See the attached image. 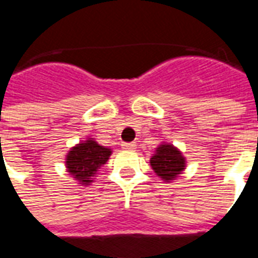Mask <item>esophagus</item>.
Instances as JSON below:
<instances>
[{
    "instance_id": "obj_1",
    "label": "esophagus",
    "mask_w": 258,
    "mask_h": 258,
    "mask_svg": "<svg viewBox=\"0 0 258 258\" xmlns=\"http://www.w3.org/2000/svg\"><path fill=\"white\" fill-rule=\"evenodd\" d=\"M123 148L127 149V151H134V149H137V144H134V142H125V144H123Z\"/></svg>"
}]
</instances>
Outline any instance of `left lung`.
Segmentation results:
<instances>
[{"mask_svg": "<svg viewBox=\"0 0 258 258\" xmlns=\"http://www.w3.org/2000/svg\"><path fill=\"white\" fill-rule=\"evenodd\" d=\"M151 166L163 181L171 182L185 170V157L175 146L163 142L151 157Z\"/></svg>", "mask_w": 258, "mask_h": 258, "instance_id": "8db88e82", "label": "left lung"}]
</instances>
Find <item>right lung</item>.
<instances>
[{
    "label": "right lung",
    "mask_w": 258,
    "mask_h": 258,
    "mask_svg": "<svg viewBox=\"0 0 258 258\" xmlns=\"http://www.w3.org/2000/svg\"><path fill=\"white\" fill-rule=\"evenodd\" d=\"M112 149L99 145L98 142L88 138L80 142L69 151L66 156L68 173L81 185H90L99 168L106 164Z\"/></svg>",
    "instance_id": "right-lung-1"
}]
</instances>
